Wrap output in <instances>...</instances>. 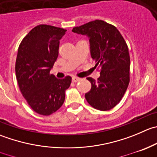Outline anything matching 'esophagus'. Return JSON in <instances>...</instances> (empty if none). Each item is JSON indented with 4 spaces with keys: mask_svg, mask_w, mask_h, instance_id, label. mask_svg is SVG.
<instances>
[{
    "mask_svg": "<svg viewBox=\"0 0 157 157\" xmlns=\"http://www.w3.org/2000/svg\"><path fill=\"white\" fill-rule=\"evenodd\" d=\"M80 78H79V77H72L73 82H77V81H80Z\"/></svg>",
    "mask_w": 157,
    "mask_h": 157,
    "instance_id": "esophagus-1",
    "label": "esophagus"
}]
</instances>
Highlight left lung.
Returning <instances> with one entry per match:
<instances>
[{
	"label": "left lung",
	"mask_w": 157,
	"mask_h": 157,
	"mask_svg": "<svg viewBox=\"0 0 157 157\" xmlns=\"http://www.w3.org/2000/svg\"><path fill=\"white\" fill-rule=\"evenodd\" d=\"M72 31L90 38L94 68H100L97 80L86 78L91 89L85 98L95 109L109 110L119 103L130 83V58L127 43L115 26L101 20L74 27Z\"/></svg>",
	"instance_id": "obj_1"
}]
</instances>
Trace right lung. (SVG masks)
Instances as JSON below:
<instances>
[{
  "instance_id": "add662e5",
  "label": "right lung",
  "mask_w": 157,
  "mask_h": 157,
  "mask_svg": "<svg viewBox=\"0 0 157 157\" xmlns=\"http://www.w3.org/2000/svg\"><path fill=\"white\" fill-rule=\"evenodd\" d=\"M67 30L40 24L24 37L18 48L15 72L20 90L33 110L49 116L60 109L71 77L50 74L58 57L60 40Z\"/></svg>"
}]
</instances>
